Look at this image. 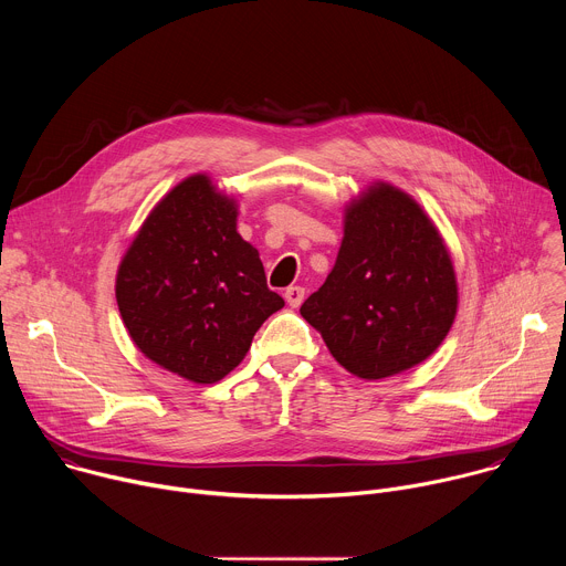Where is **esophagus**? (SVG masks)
Masks as SVG:
<instances>
[{
  "label": "esophagus",
  "instance_id": "34e87169",
  "mask_svg": "<svg viewBox=\"0 0 566 566\" xmlns=\"http://www.w3.org/2000/svg\"><path fill=\"white\" fill-rule=\"evenodd\" d=\"M284 300H286V304L289 306H300L302 302H304V289L302 286H289L286 291H284Z\"/></svg>",
  "mask_w": 566,
  "mask_h": 566
}]
</instances>
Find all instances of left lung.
Listing matches in <instances>:
<instances>
[{"label": "left lung", "mask_w": 566, "mask_h": 566, "mask_svg": "<svg viewBox=\"0 0 566 566\" xmlns=\"http://www.w3.org/2000/svg\"><path fill=\"white\" fill-rule=\"evenodd\" d=\"M457 297L437 226L410 195L380 181L347 206L336 264L300 313L347 371L378 380L437 352Z\"/></svg>", "instance_id": "1"}]
</instances>
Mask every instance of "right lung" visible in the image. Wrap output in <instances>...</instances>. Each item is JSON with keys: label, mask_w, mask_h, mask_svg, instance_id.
<instances>
[{"label": "right lung", "mask_w": 566, "mask_h": 566, "mask_svg": "<svg viewBox=\"0 0 566 566\" xmlns=\"http://www.w3.org/2000/svg\"><path fill=\"white\" fill-rule=\"evenodd\" d=\"M134 345L192 382L232 371L264 319L284 306L260 253L237 232L234 199L192 175L156 203L116 275Z\"/></svg>", "instance_id": "right-lung-1"}]
</instances>
